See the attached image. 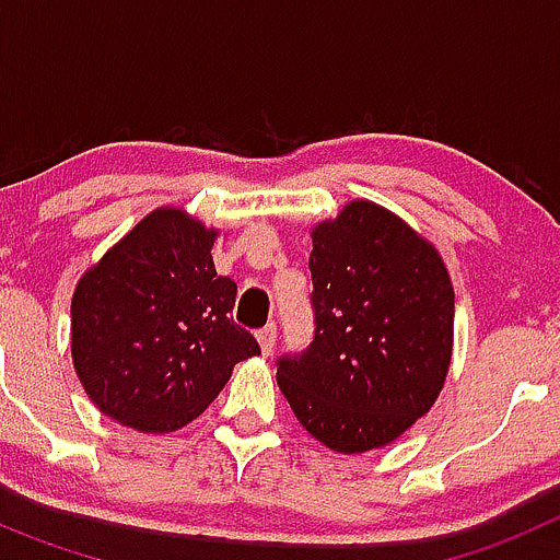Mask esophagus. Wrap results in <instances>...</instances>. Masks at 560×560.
<instances>
[{
    "label": "esophagus",
    "mask_w": 560,
    "mask_h": 560,
    "mask_svg": "<svg viewBox=\"0 0 560 560\" xmlns=\"http://www.w3.org/2000/svg\"><path fill=\"white\" fill-rule=\"evenodd\" d=\"M257 341H260V348H264V353L269 355L271 350H275V341H277V325L269 323L266 328L257 330Z\"/></svg>",
    "instance_id": "obj_1"
}]
</instances>
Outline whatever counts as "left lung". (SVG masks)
<instances>
[{"instance_id": "8db88e82", "label": "left lung", "mask_w": 560, "mask_h": 560, "mask_svg": "<svg viewBox=\"0 0 560 560\" xmlns=\"http://www.w3.org/2000/svg\"><path fill=\"white\" fill-rule=\"evenodd\" d=\"M314 334L277 359L296 420L334 452L387 446L438 398L454 289L438 252L393 212L353 201L314 230Z\"/></svg>"}]
</instances>
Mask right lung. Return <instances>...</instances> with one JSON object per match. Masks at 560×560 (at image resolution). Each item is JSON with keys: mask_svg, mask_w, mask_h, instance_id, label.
I'll list each match as a JSON object with an SVG mask.
<instances>
[{"mask_svg": "<svg viewBox=\"0 0 560 560\" xmlns=\"http://www.w3.org/2000/svg\"><path fill=\"white\" fill-rule=\"evenodd\" d=\"M215 232L156 210L89 269L72 296V359L101 412L140 432L199 418L237 361L260 355L232 323L237 285L215 275Z\"/></svg>", "mask_w": 560, "mask_h": 560, "instance_id": "right-lung-1", "label": "right lung"}]
</instances>
